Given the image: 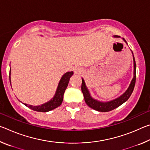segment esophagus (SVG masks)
<instances>
[{
    "mask_svg": "<svg viewBox=\"0 0 150 150\" xmlns=\"http://www.w3.org/2000/svg\"><path fill=\"white\" fill-rule=\"evenodd\" d=\"M81 71H82V70H81V69L80 67H75L74 73H75V74H80V73H81Z\"/></svg>",
    "mask_w": 150,
    "mask_h": 150,
    "instance_id": "obj_1",
    "label": "esophagus"
}]
</instances>
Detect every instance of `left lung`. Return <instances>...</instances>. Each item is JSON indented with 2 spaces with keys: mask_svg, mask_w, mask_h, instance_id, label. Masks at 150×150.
I'll return each mask as SVG.
<instances>
[{
  "mask_svg": "<svg viewBox=\"0 0 150 150\" xmlns=\"http://www.w3.org/2000/svg\"><path fill=\"white\" fill-rule=\"evenodd\" d=\"M114 37L115 38H119L118 35H115ZM124 42L126 44L127 42L124 38H122ZM133 54V53H132ZM133 60H134V77L132 80L131 81V83L130 85H129L128 88L125 91V93H123L120 96H119L116 99H114L112 100L108 101V102H100L91 96L89 91H88L87 86L85 85V81L82 78V85H81V91H82L83 96H84L85 101L87 103V105L91 107V108L94 109V110L99 111V112H108L110 110H112L120 106L121 105H122L124 103L130 98L132 93L134 91V86H135L136 83V65L135 59H134V55H133Z\"/></svg>",
  "mask_w": 150,
  "mask_h": 150,
  "instance_id": "8db88e82",
  "label": "left lung"
}]
</instances>
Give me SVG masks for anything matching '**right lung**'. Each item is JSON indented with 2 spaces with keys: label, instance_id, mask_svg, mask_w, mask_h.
Here are the masks:
<instances>
[{
  "label": "right lung",
  "instance_id": "obj_1",
  "mask_svg": "<svg viewBox=\"0 0 150 150\" xmlns=\"http://www.w3.org/2000/svg\"><path fill=\"white\" fill-rule=\"evenodd\" d=\"M11 71L10 70L9 73V79H10V83H11ZM73 75V71H69L65 73L64 75L62 76V79L58 85L57 88L56 90V92L54 97L52 100L48 101L47 103L43 104L42 105L39 106H32L30 105H27V104L23 103L24 105H26L27 107L30 108L33 110L37 111V112H45L50 111L52 110H54L55 108L58 107V106L62 105L63 99V95H64L65 91L69 83V79L71 76Z\"/></svg>",
  "mask_w": 150,
  "mask_h": 150
}]
</instances>
